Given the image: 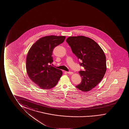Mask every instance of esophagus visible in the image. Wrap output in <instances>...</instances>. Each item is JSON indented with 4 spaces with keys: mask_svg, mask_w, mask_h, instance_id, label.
I'll return each mask as SVG.
<instances>
[{
    "mask_svg": "<svg viewBox=\"0 0 129 129\" xmlns=\"http://www.w3.org/2000/svg\"><path fill=\"white\" fill-rule=\"evenodd\" d=\"M67 73L68 74H71V75H72V74H73V72H67Z\"/></svg>",
    "mask_w": 129,
    "mask_h": 129,
    "instance_id": "esophagus-1",
    "label": "esophagus"
}]
</instances>
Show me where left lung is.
<instances>
[{
	"label": "left lung",
	"instance_id": "8db88e82",
	"mask_svg": "<svg viewBox=\"0 0 129 129\" xmlns=\"http://www.w3.org/2000/svg\"><path fill=\"white\" fill-rule=\"evenodd\" d=\"M66 41L85 70L80 71L81 82L76 87L84 92L90 91L102 80L106 71V57L101 47L92 39L84 36L70 37Z\"/></svg>",
	"mask_w": 129,
	"mask_h": 129
}]
</instances>
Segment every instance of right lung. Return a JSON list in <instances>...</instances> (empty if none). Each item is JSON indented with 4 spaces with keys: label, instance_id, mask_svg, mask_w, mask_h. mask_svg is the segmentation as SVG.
<instances>
[{
    "label": "right lung",
    "instance_id": "obj_1",
    "mask_svg": "<svg viewBox=\"0 0 129 129\" xmlns=\"http://www.w3.org/2000/svg\"><path fill=\"white\" fill-rule=\"evenodd\" d=\"M64 36L43 37L33 44L26 58V68L30 79L43 89L53 88L62 75L61 70L52 67V53L55 47L63 42Z\"/></svg>",
    "mask_w": 129,
    "mask_h": 129
}]
</instances>
